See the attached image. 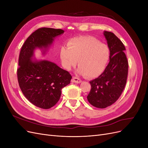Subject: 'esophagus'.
Listing matches in <instances>:
<instances>
[{
    "instance_id": "esophagus-1",
    "label": "esophagus",
    "mask_w": 148,
    "mask_h": 148,
    "mask_svg": "<svg viewBox=\"0 0 148 148\" xmlns=\"http://www.w3.org/2000/svg\"><path fill=\"white\" fill-rule=\"evenodd\" d=\"M72 82L73 83H80L82 82V80L80 79L79 78L76 77H73L72 78Z\"/></svg>"
}]
</instances>
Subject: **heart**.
<instances>
[{
	"mask_svg": "<svg viewBox=\"0 0 148 148\" xmlns=\"http://www.w3.org/2000/svg\"><path fill=\"white\" fill-rule=\"evenodd\" d=\"M67 46L60 49V58L66 69H71L78 60L79 74L95 78L104 71L110 58V50L106 44L95 38L84 37L71 39Z\"/></svg>",
	"mask_w": 148,
	"mask_h": 148,
	"instance_id": "heart-1",
	"label": "heart"
}]
</instances>
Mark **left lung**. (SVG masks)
<instances>
[{"label": "left lung", "mask_w": 148, "mask_h": 148, "mask_svg": "<svg viewBox=\"0 0 148 148\" xmlns=\"http://www.w3.org/2000/svg\"><path fill=\"white\" fill-rule=\"evenodd\" d=\"M110 50V61L99 77L89 82L91 91L87 99L97 108L104 109L117 101L127 83L128 63L122 42L113 33L104 31Z\"/></svg>", "instance_id": "left-lung-1"}]
</instances>
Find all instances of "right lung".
<instances>
[{
	"label": "right lung",
	"instance_id": "1",
	"mask_svg": "<svg viewBox=\"0 0 148 148\" xmlns=\"http://www.w3.org/2000/svg\"><path fill=\"white\" fill-rule=\"evenodd\" d=\"M64 33L61 29L41 28L31 34L22 46L17 69L18 82L24 96L34 106L48 109L59 101L62 89L70 83L69 71L53 62L33 59L36 48L46 49L54 38Z\"/></svg>",
	"mask_w": 148,
	"mask_h": 148
}]
</instances>
